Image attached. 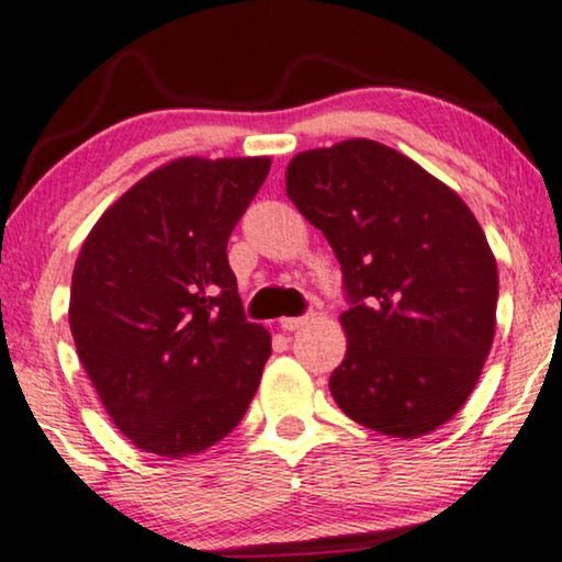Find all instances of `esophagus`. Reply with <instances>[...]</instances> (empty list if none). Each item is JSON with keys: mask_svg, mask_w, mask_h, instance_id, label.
Returning <instances> with one entry per match:
<instances>
[{"mask_svg": "<svg viewBox=\"0 0 562 562\" xmlns=\"http://www.w3.org/2000/svg\"><path fill=\"white\" fill-rule=\"evenodd\" d=\"M311 316H301V318H280V328L282 331H297V328H303L308 324Z\"/></svg>", "mask_w": 562, "mask_h": 562, "instance_id": "esophagus-1", "label": "esophagus"}]
</instances>
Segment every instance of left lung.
<instances>
[{"mask_svg": "<svg viewBox=\"0 0 562 562\" xmlns=\"http://www.w3.org/2000/svg\"><path fill=\"white\" fill-rule=\"evenodd\" d=\"M285 182L349 293L336 406L387 437L439 429L465 406L496 334L498 267L481 223L442 179L370 138L293 156Z\"/></svg>", "mask_w": 562, "mask_h": 562, "instance_id": "obj_1", "label": "left lung"}]
</instances>
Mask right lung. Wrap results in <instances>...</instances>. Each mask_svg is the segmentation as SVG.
Segmentation results:
<instances>
[{
    "mask_svg": "<svg viewBox=\"0 0 562 562\" xmlns=\"http://www.w3.org/2000/svg\"><path fill=\"white\" fill-rule=\"evenodd\" d=\"M269 156H182L94 223L71 277L69 326L104 411L138 450L187 458L236 429L272 355L244 318L228 236Z\"/></svg>",
    "mask_w": 562,
    "mask_h": 562,
    "instance_id": "obj_1",
    "label": "right lung"
}]
</instances>
